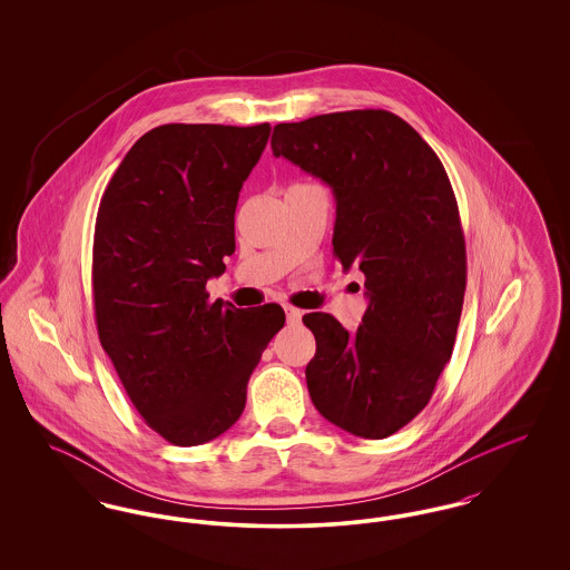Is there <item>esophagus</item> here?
<instances>
[{
  "instance_id": "obj_1",
  "label": "esophagus",
  "mask_w": 570,
  "mask_h": 570,
  "mask_svg": "<svg viewBox=\"0 0 570 570\" xmlns=\"http://www.w3.org/2000/svg\"><path fill=\"white\" fill-rule=\"evenodd\" d=\"M284 309H286V318H288V323H291V325H297L298 321H301V309L293 307V305H286Z\"/></svg>"
}]
</instances>
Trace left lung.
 <instances>
[{"instance_id":"1","label":"left lung","mask_w":570,"mask_h":570,"mask_svg":"<svg viewBox=\"0 0 570 570\" xmlns=\"http://www.w3.org/2000/svg\"><path fill=\"white\" fill-rule=\"evenodd\" d=\"M272 149L331 186L333 254L363 272L370 297L354 333L325 312L303 316L316 337L309 397L344 432L395 434L432 400L460 325L465 239L449 175L412 126L382 109L277 124Z\"/></svg>"}]
</instances>
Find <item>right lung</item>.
Segmentation results:
<instances>
[{"mask_svg":"<svg viewBox=\"0 0 570 570\" xmlns=\"http://www.w3.org/2000/svg\"><path fill=\"white\" fill-rule=\"evenodd\" d=\"M272 126L166 124L110 177L94 233L98 337L145 423L175 446L224 434L286 316L209 301L235 252V209Z\"/></svg>","mask_w":570,"mask_h":570,"instance_id":"obj_1","label":"right lung"}]
</instances>
